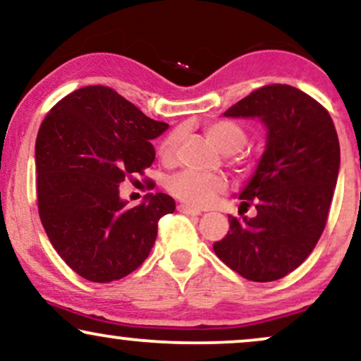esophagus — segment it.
Returning a JSON list of instances; mask_svg holds the SVG:
<instances>
[{
    "instance_id": "34e87169",
    "label": "esophagus",
    "mask_w": 361,
    "mask_h": 361,
    "mask_svg": "<svg viewBox=\"0 0 361 361\" xmlns=\"http://www.w3.org/2000/svg\"><path fill=\"white\" fill-rule=\"evenodd\" d=\"M178 212L185 213V214H202V212H200V209L190 208V207H186V204H180V207H178Z\"/></svg>"
}]
</instances>
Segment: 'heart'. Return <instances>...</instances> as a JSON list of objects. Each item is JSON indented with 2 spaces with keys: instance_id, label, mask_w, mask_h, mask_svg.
Listing matches in <instances>:
<instances>
[{
  "instance_id": "obj_1",
  "label": "heart",
  "mask_w": 361,
  "mask_h": 361,
  "mask_svg": "<svg viewBox=\"0 0 361 361\" xmlns=\"http://www.w3.org/2000/svg\"><path fill=\"white\" fill-rule=\"evenodd\" d=\"M204 133H207L208 140L212 141L214 147L226 154L238 153L245 147L246 140H248L245 128L240 123L231 120L208 123L204 126ZM181 135H183L181 130H176L161 141L158 153L163 161H173L176 158ZM225 178L220 175H208V173L191 170L178 173L168 181L170 193L175 195L183 203L191 204V207H204V204L212 203L214 196L225 190Z\"/></svg>"
}]
</instances>
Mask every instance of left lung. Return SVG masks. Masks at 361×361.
I'll return each instance as SVG.
<instances>
[{
	"label": "left lung",
	"instance_id": "left-lung-1",
	"mask_svg": "<svg viewBox=\"0 0 361 361\" xmlns=\"http://www.w3.org/2000/svg\"><path fill=\"white\" fill-rule=\"evenodd\" d=\"M228 118H258L267 145L241 190L240 208L257 216H228L230 231L214 253L246 280L273 281L302 264L325 230L340 171L331 116L290 85H268L226 109Z\"/></svg>",
	"mask_w": 361,
	"mask_h": 361
}]
</instances>
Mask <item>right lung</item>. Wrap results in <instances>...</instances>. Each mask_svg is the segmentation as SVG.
Here are the masks:
<instances>
[{"instance_id":"add662e5","label":"right lung","mask_w":361,"mask_h":361,"mask_svg":"<svg viewBox=\"0 0 361 361\" xmlns=\"http://www.w3.org/2000/svg\"><path fill=\"white\" fill-rule=\"evenodd\" d=\"M154 121L106 86H85L54 104L35 147L38 212L53 248L94 283L120 280L152 252L158 220L175 200L149 193L128 208L120 185L154 161Z\"/></svg>"}]
</instances>
